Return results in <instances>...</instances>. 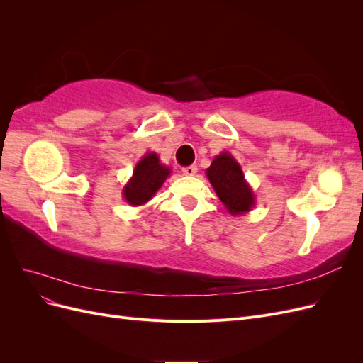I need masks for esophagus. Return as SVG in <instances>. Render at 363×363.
<instances>
[{
	"label": "esophagus",
	"instance_id": "1",
	"mask_svg": "<svg viewBox=\"0 0 363 363\" xmlns=\"http://www.w3.org/2000/svg\"><path fill=\"white\" fill-rule=\"evenodd\" d=\"M196 172H199V168H196L195 164H191V167L183 168V174L184 175H189V177H192V175H195Z\"/></svg>",
	"mask_w": 363,
	"mask_h": 363
}]
</instances>
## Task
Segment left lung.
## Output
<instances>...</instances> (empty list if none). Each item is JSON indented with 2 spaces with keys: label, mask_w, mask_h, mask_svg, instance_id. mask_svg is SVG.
<instances>
[{
  "label": "left lung",
  "mask_w": 363,
  "mask_h": 363,
  "mask_svg": "<svg viewBox=\"0 0 363 363\" xmlns=\"http://www.w3.org/2000/svg\"><path fill=\"white\" fill-rule=\"evenodd\" d=\"M206 175L230 215H244L255 207L256 195L245 180L240 164L230 152L223 151L215 156Z\"/></svg>",
  "instance_id": "8db88e82"
}]
</instances>
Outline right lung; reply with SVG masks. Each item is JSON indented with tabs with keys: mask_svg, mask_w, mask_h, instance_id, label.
Returning <instances> with one entry per match:
<instances>
[{
	"mask_svg": "<svg viewBox=\"0 0 363 363\" xmlns=\"http://www.w3.org/2000/svg\"><path fill=\"white\" fill-rule=\"evenodd\" d=\"M171 175V168L160 162L157 152L150 151L133 169L127 184L123 188V199L133 207L147 204Z\"/></svg>",
	"mask_w": 363,
	"mask_h": 363,
	"instance_id": "right-lung-1",
	"label": "right lung"
}]
</instances>
